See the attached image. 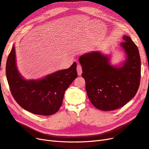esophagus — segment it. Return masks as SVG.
<instances>
[{
	"instance_id": "34e87169",
	"label": "esophagus",
	"mask_w": 149,
	"mask_h": 149,
	"mask_svg": "<svg viewBox=\"0 0 149 149\" xmlns=\"http://www.w3.org/2000/svg\"><path fill=\"white\" fill-rule=\"evenodd\" d=\"M77 74L79 75H80L82 73V66L78 64L77 66Z\"/></svg>"
}]
</instances>
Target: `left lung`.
Listing matches in <instances>:
<instances>
[{
    "mask_svg": "<svg viewBox=\"0 0 149 149\" xmlns=\"http://www.w3.org/2000/svg\"><path fill=\"white\" fill-rule=\"evenodd\" d=\"M120 46L126 60L120 67L110 64L108 56L92 52L79 58L82 77L86 80L88 99L101 110H113L125 105L134 97L140 86L141 62L137 45L128 36L123 37Z\"/></svg>",
    "mask_w": 149,
    "mask_h": 149,
    "instance_id": "obj_1",
    "label": "left lung"
}]
</instances>
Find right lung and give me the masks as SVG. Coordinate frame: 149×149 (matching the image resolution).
Instances as JSON below:
<instances>
[{"label": "right lung", "mask_w": 149, "mask_h": 149, "mask_svg": "<svg viewBox=\"0 0 149 149\" xmlns=\"http://www.w3.org/2000/svg\"><path fill=\"white\" fill-rule=\"evenodd\" d=\"M76 67L77 63L74 62L69 69L42 79L27 80L17 68L13 46L7 60L6 77L12 95L21 107L36 115L50 116L60 109L65 91L77 78Z\"/></svg>", "instance_id": "right-lung-1"}]
</instances>
